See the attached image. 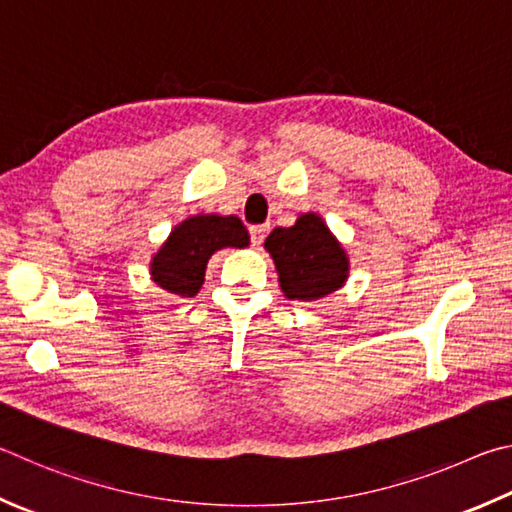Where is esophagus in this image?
<instances>
[{"instance_id": "esophagus-1", "label": "esophagus", "mask_w": 512, "mask_h": 512, "mask_svg": "<svg viewBox=\"0 0 512 512\" xmlns=\"http://www.w3.org/2000/svg\"><path fill=\"white\" fill-rule=\"evenodd\" d=\"M249 236H251V245L261 247L265 236H267V227H251L249 229Z\"/></svg>"}]
</instances>
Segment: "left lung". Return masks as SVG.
Here are the masks:
<instances>
[{
  "instance_id": "1",
  "label": "left lung",
  "mask_w": 512,
  "mask_h": 512,
  "mask_svg": "<svg viewBox=\"0 0 512 512\" xmlns=\"http://www.w3.org/2000/svg\"><path fill=\"white\" fill-rule=\"evenodd\" d=\"M285 299L317 301L342 288L351 261L319 213H301L292 227H276L265 240Z\"/></svg>"
}]
</instances>
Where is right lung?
<instances>
[{
	"label": "right lung",
	"instance_id": "obj_1",
	"mask_svg": "<svg viewBox=\"0 0 512 512\" xmlns=\"http://www.w3.org/2000/svg\"><path fill=\"white\" fill-rule=\"evenodd\" d=\"M249 233L236 215L197 213L173 227L150 258V279L161 290L191 299L200 292L209 258L224 247L245 249Z\"/></svg>",
	"mask_w": 512,
	"mask_h": 512
}]
</instances>
